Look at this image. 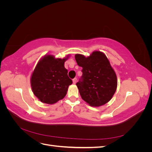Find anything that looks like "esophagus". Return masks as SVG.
Instances as JSON below:
<instances>
[{"label":"esophagus","instance_id":"esophagus-1","mask_svg":"<svg viewBox=\"0 0 152 152\" xmlns=\"http://www.w3.org/2000/svg\"><path fill=\"white\" fill-rule=\"evenodd\" d=\"M77 79H76V78H75V79H73V84H76V82H77Z\"/></svg>","mask_w":152,"mask_h":152}]
</instances>
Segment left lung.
<instances>
[{
  "label": "left lung",
  "instance_id": "left-lung-1",
  "mask_svg": "<svg viewBox=\"0 0 152 152\" xmlns=\"http://www.w3.org/2000/svg\"><path fill=\"white\" fill-rule=\"evenodd\" d=\"M75 58L82 67V75L76 84L82 99L94 107L108 103L116 91L117 78L106 55L96 50L88 57L77 54Z\"/></svg>",
  "mask_w": 152,
  "mask_h": 152
}]
</instances>
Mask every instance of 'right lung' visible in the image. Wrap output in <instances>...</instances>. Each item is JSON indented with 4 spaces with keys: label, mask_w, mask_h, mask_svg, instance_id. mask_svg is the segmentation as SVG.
Segmentation results:
<instances>
[{
    "label": "right lung",
    "mask_w": 152,
    "mask_h": 152,
    "mask_svg": "<svg viewBox=\"0 0 152 152\" xmlns=\"http://www.w3.org/2000/svg\"><path fill=\"white\" fill-rule=\"evenodd\" d=\"M68 58H56L48 54L41 58L32 73V91L41 102L53 104L65 98L72 80L64 64Z\"/></svg>",
    "instance_id": "obj_1"
}]
</instances>
